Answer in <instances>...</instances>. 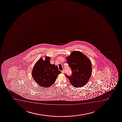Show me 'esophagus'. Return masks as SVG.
<instances>
[{
  "label": "esophagus",
  "mask_w": 122,
  "mask_h": 122,
  "mask_svg": "<svg viewBox=\"0 0 122 122\" xmlns=\"http://www.w3.org/2000/svg\"><path fill=\"white\" fill-rule=\"evenodd\" d=\"M61 72H62V73H64V72H65V71H64L62 70L61 71Z\"/></svg>",
  "instance_id": "esophagus-1"
}]
</instances>
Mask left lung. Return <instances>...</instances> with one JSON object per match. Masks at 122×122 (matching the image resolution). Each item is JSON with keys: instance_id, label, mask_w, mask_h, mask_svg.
<instances>
[{"instance_id": "8db88e82", "label": "left lung", "mask_w": 122, "mask_h": 122, "mask_svg": "<svg viewBox=\"0 0 122 122\" xmlns=\"http://www.w3.org/2000/svg\"><path fill=\"white\" fill-rule=\"evenodd\" d=\"M66 63L71 69V76L66 77L75 87L85 86L89 81L92 73V62L89 58L79 51H74L66 57Z\"/></svg>"}]
</instances>
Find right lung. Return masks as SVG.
<instances>
[{
	"instance_id": "obj_1",
	"label": "right lung",
	"mask_w": 122,
	"mask_h": 122,
	"mask_svg": "<svg viewBox=\"0 0 122 122\" xmlns=\"http://www.w3.org/2000/svg\"><path fill=\"white\" fill-rule=\"evenodd\" d=\"M51 57L46 56L45 60L41 57L36 62L32 71L34 80L40 86L49 87L56 81L58 75L61 73L57 66L50 63Z\"/></svg>"
}]
</instances>
